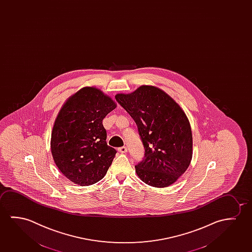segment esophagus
Returning a JSON list of instances; mask_svg holds the SVG:
<instances>
[{
	"label": "esophagus",
	"mask_w": 252,
	"mask_h": 252,
	"mask_svg": "<svg viewBox=\"0 0 252 252\" xmlns=\"http://www.w3.org/2000/svg\"><path fill=\"white\" fill-rule=\"evenodd\" d=\"M118 150H119V152H120L121 154H126V153L127 152V147L122 146V147H120Z\"/></svg>",
	"instance_id": "1"
}]
</instances>
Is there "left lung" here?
Wrapping results in <instances>:
<instances>
[{
  "label": "left lung",
  "instance_id": "8db88e82",
  "mask_svg": "<svg viewBox=\"0 0 252 252\" xmlns=\"http://www.w3.org/2000/svg\"><path fill=\"white\" fill-rule=\"evenodd\" d=\"M118 103L134 120L145 148L136 173L148 186H171L185 173L192 158V134L182 108L165 92L141 86L118 94Z\"/></svg>",
  "mask_w": 252,
  "mask_h": 252
}]
</instances>
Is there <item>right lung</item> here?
Returning a JSON list of instances; mask_svg holds the SVG:
<instances>
[{"instance_id": "right-lung-1", "label": "right lung", "mask_w": 252, "mask_h": 252, "mask_svg": "<svg viewBox=\"0 0 252 252\" xmlns=\"http://www.w3.org/2000/svg\"><path fill=\"white\" fill-rule=\"evenodd\" d=\"M116 103L98 88L86 87L67 98L51 134V153L60 172L81 186L106 175L116 150L107 146L103 119Z\"/></svg>"}]
</instances>
